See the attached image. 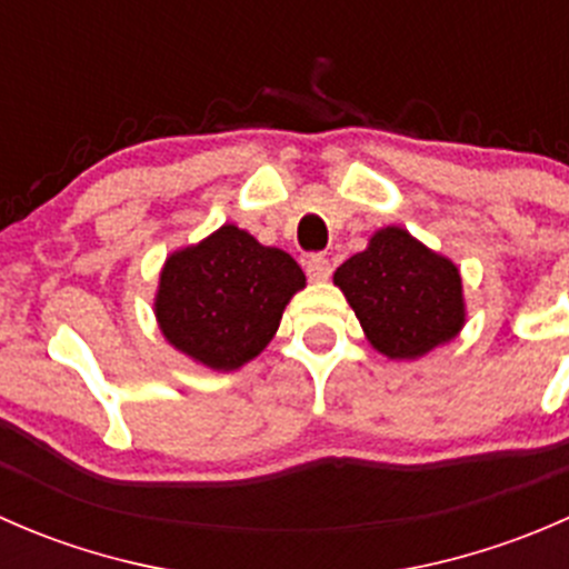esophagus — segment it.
<instances>
[{
  "instance_id": "34e87169",
  "label": "esophagus",
  "mask_w": 569,
  "mask_h": 569,
  "mask_svg": "<svg viewBox=\"0 0 569 569\" xmlns=\"http://www.w3.org/2000/svg\"><path fill=\"white\" fill-rule=\"evenodd\" d=\"M306 272H308V278H311V280H330L332 269H330V261H327L325 256H319V252H317V256H311L306 261Z\"/></svg>"
}]
</instances>
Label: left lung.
Segmentation results:
<instances>
[{
    "label": "left lung",
    "mask_w": 569,
    "mask_h": 569,
    "mask_svg": "<svg viewBox=\"0 0 569 569\" xmlns=\"http://www.w3.org/2000/svg\"><path fill=\"white\" fill-rule=\"evenodd\" d=\"M377 352L416 360L451 341L465 325L462 278L455 261L399 226L369 239L332 274Z\"/></svg>",
    "instance_id": "obj_1"
}]
</instances>
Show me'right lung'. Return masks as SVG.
I'll return each mask as SVG.
<instances>
[{"instance_id":"right-lung-1","label":"right lung","mask_w":569,"mask_h":569,"mask_svg":"<svg viewBox=\"0 0 569 569\" xmlns=\"http://www.w3.org/2000/svg\"><path fill=\"white\" fill-rule=\"evenodd\" d=\"M300 289L306 274L289 252L222 226L164 261L153 311L178 352L233 371L272 341L283 308Z\"/></svg>"}]
</instances>
